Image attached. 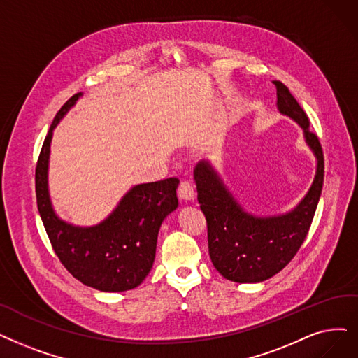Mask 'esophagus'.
I'll use <instances>...</instances> for the list:
<instances>
[{"instance_id":"esophagus-1","label":"esophagus","mask_w":358,"mask_h":358,"mask_svg":"<svg viewBox=\"0 0 358 358\" xmlns=\"http://www.w3.org/2000/svg\"><path fill=\"white\" fill-rule=\"evenodd\" d=\"M178 197H180L181 200H185V201L194 200L196 193H194L193 185H192L189 181H182V182L180 184V187H178Z\"/></svg>"}]
</instances>
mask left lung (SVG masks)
Instances as JSON below:
<instances>
[{
	"mask_svg": "<svg viewBox=\"0 0 358 358\" xmlns=\"http://www.w3.org/2000/svg\"><path fill=\"white\" fill-rule=\"evenodd\" d=\"M273 85L279 113L301 127L317 161L315 180L299 205L281 215L257 216L244 210L209 161L199 162L193 173L197 200L208 222L210 260L225 279L238 284L266 281L288 265L312 225L323 185L319 138L308 131V118L288 87L278 80Z\"/></svg>",
	"mask_w": 358,
	"mask_h": 358,
	"instance_id": "8db88e82",
	"label": "left lung"
}]
</instances>
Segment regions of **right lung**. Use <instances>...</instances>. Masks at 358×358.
Masks as SVG:
<instances>
[{
    "label": "right lung",
    "instance_id": "add662e5",
    "mask_svg": "<svg viewBox=\"0 0 358 358\" xmlns=\"http://www.w3.org/2000/svg\"><path fill=\"white\" fill-rule=\"evenodd\" d=\"M82 96H71L57 113L36 164V201L46 234L64 268L79 281L105 292L129 291L153 266L161 224L178 206V178L137 184L103 221L73 225L55 213L48 189L52 131Z\"/></svg>",
    "mask_w": 358,
    "mask_h": 358
}]
</instances>
